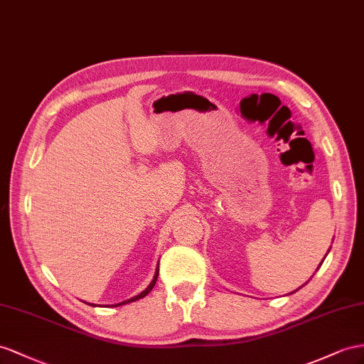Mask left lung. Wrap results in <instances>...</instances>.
I'll return each instance as SVG.
<instances>
[{
  "instance_id": "left-lung-1",
  "label": "left lung",
  "mask_w": 364,
  "mask_h": 364,
  "mask_svg": "<svg viewBox=\"0 0 364 364\" xmlns=\"http://www.w3.org/2000/svg\"><path fill=\"white\" fill-rule=\"evenodd\" d=\"M328 252H329V250H328Z\"/></svg>"
}]
</instances>
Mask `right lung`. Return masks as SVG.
Wrapping results in <instances>:
<instances>
[{
    "mask_svg": "<svg viewBox=\"0 0 364 364\" xmlns=\"http://www.w3.org/2000/svg\"><path fill=\"white\" fill-rule=\"evenodd\" d=\"M158 271H160V269H158V266H156V271H155V275H154V279L151 282V284H149L144 291L141 292V294H138V295H135V296H132V298H129V300H124V301H121V303H118V304H112V306H123V304H127V303H132V301H136V300H139V298H143V296H146L149 292L152 291L154 289V286H155V283H156V278H158ZM90 306H95V304H90Z\"/></svg>",
    "mask_w": 364,
    "mask_h": 364,
    "instance_id": "1",
    "label": "right lung"
}]
</instances>
